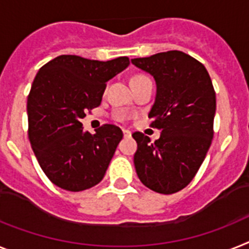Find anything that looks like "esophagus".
<instances>
[{
    "mask_svg": "<svg viewBox=\"0 0 249 249\" xmlns=\"http://www.w3.org/2000/svg\"><path fill=\"white\" fill-rule=\"evenodd\" d=\"M123 134H124V137H130L131 135V131H129V130H126V129H123Z\"/></svg>",
    "mask_w": 249,
    "mask_h": 249,
    "instance_id": "1",
    "label": "esophagus"
}]
</instances>
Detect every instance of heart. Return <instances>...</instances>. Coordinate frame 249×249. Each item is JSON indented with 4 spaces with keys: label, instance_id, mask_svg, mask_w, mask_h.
<instances>
[{
    "label": "heart",
    "instance_id": "b5f03b06",
    "mask_svg": "<svg viewBox=\"0 0 249 249\" xmlns=\"http://www.w3.org/2000/svg\"><path fill=\"white\" fill-rule=\"evenodd\" d=\"M138 77H143V76H137V77H134V78H138ZM134 78H133V79H134Z\"/></svg>",
    "mask_w": 249,
    "mask_h": 249
}]
</instances>
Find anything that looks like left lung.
<instances>
[{"mask_svg":"<svg viewBox=\"0 0 249 249\" xmlns=\"http://www.w3.org/2000/svg\"><path fill=\"white\" fill-rule=\"evenodd\" d=\"M131 63L149 73L157 92L149 116L160 129L154 143L139 131L134 154L137 175L144 186L170 195L189 185L205 160L213 139L216 99L208 71L189 54L170 50Z\"/></svg>","mask_w":249,"mask_h":249,"instance_id":"left-lung-1","label":"left lung"}]
</instances>
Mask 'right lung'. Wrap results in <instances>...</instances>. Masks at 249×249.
Segmentation results:
<instances>
[{"label": "right lung", "mask_w": 249, "mask_h": 249, "mask_svg": "<svg viewBox=\"0 0 249 249\" xmlns=\"http://www.w3.org/2000/svg\"><path fill=\"white\" fill-rule=\"evenodd\" d=\"M128 66L126 57L100 62L59 55L37 72L28 97L29 139L41 170L60 189L83 191L105 176L123 131L105 124L91 134L81 119Z\"/></svg>", "instance_id": "obj_1"}]
</instances>
